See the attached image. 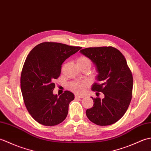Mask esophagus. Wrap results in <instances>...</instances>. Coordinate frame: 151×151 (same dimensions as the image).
<instances>
[{
	"label": "esophagus",
	"mask_w": 151,
	"mask_h": 151,
	"mask_svg": "<svg viewBox=\"0 0 151 151\" xmlns=\"http://www.w3.org/2000/svg\"><path fill=\"white\" fill-rule=\"evenodd\" d=\"M75 99H78V98H84V96L83 95H75Z\"/></svg>",
	"instance_id": "1"
}]
</instances>
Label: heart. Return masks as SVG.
<instances>
[{"mask_svg":"<svg viewBox=\"0 0 151 151\" xmlns=\"http://www.w3.org/2000/svg\"><path fill=\"white\" fill-rule=\"evenodd\" d=\"M76 63L79 67L88 66L90 68L92 65L91 60L88 57L86 56H79L76 60ZM88 82L87 81H74L69 82L67 86L69 89L76 93H82L85 90L86 86H88Z\"/></svg>","mask_w":151,"mask_h":151,"instance_id":"heart-1","label":"heart"}]
</instances>
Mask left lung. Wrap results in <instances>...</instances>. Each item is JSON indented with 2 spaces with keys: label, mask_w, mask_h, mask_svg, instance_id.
I'll list each match as a JSON object with an SVG mask.
<instances>
[{
  "label": "left lung",
  "mask_w": 151,
  "mask_h": 151,
  "mask_svg": "<svg viewBox=\"0 0 151 151\" xmlns=\"http://www.w3.org/2000/svg\"><path fill=\"white\" fill-rule=\"evenodd\" d=\"M81 52L97 67L98 82L93 85L92 91L104 95L102 99L91 97L93 106L86 110V115L100 126L116 123L127 111L132 96V74L126 59L113 47H89Z\"/></svg>",
  "instance_id": "1"
}]
</instances>
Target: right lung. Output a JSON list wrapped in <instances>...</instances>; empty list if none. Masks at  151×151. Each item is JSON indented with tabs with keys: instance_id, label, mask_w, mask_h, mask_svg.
I'll list each match as a JSON object with an SVG mask.
<instances>
[{
	"instance_id": "right-lung-1",
	"label": "right lung",
	"mask_w": 151,
	"mask_h": 151,
	"mask_svg": "<svg viewBox=\"0 0 151 151\" xmlns=\"http://www.w3.org/2000/svg\"><path fill=\"white\" fill-rule=\"evenodd\" d=\"M56 42L38 44L27 56L21 75V89L28 111L45 126H54L65 120L69 104L75 96L65 91L60 97L53 94L54 81L61 74L66 59L81 49Z\"/></svg>"
}]
</instances>
